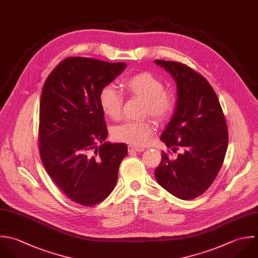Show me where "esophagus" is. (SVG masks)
<instances>
[{
    "label": "esophagus",
    "mask_w": 258,
    "mask_h": 258,
    "mask_svg": "<svg viewBox=\"0 0 258 258\" xmlns=\"http://www.w3.org/2000/svg\"><path fill=\"white\" fill-rule=\"evenodd\" d=\"M128 152L130 153H140V152H144V149H142V148H135V147L130 146L128 147Z\"/></svg>",
    "instance_id": "34e87169"
}]
</instances>
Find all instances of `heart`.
<instances>
[{
	"label": "heart",
	"mask_w": 258,
	"mask_h": 258,
	"mask_svg": "<svg viewBox=\"0 0 258 258\" xmlns=\"http://www.w3.org/2000/svg\"><path fill=\"white\" fill-rule=\"evenodd\" d=\"M122 89L128 96L144 99L143 114L164 121L176 107V96L171 90L164 89L163 82L150 72H140L122 81ZM102 111L112 119H119L123 105V95L112 85H105L99 92ZM153 124L149 119L130 120L113 130L115 140L136 148L146 146L153 136Z\"/></svg>",
	"instance_id": "heart-1"
}]
</instances>
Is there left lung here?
<instances>
[{"instance_id": "1", "label": "left lung", "mask_w": 258, "mask_h": 258, "mask_svg": "<svg viewBox=\"0 0 258 258\" xmlns=\"http://www.w3.org/2000/svg\"><path fill=\"white\" fill-rule=\"evenodd\" d=\"M177 82L178 98L174 115L161 141L176 159L162 151L155 171L157 182L182 200L202 195L217 177L228 147V131L217 94L207 79L191 67L176 61L155 60Z\"/></svg>"}]
</instances>
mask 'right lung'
I'll use <instances>...</instances> for the list:
<instances>
[{"mask_svg": "<svg viewBox=\"0 0 258 258\" xmlns=\"http://www.w3.org/2000/svg\"><path fill=\"white\" fill-rule=\"evenodd\" d=\"M125 67L124 62L68 57L43 85L40 158L61 192L82 206L99 204L111 193L120 162L127 154L125 144L104 143L107 127L99 103L101 88Z\"/></svg>", "mask_w": 258, "mask_h": 258, "instance_id": "obj_1", "label": "right lung"}]
</instances>
